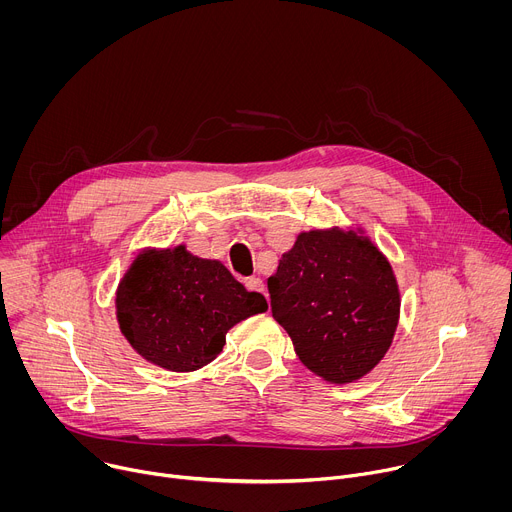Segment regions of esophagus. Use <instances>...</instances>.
<instances>
[{
    "label": "esophagus",
    "mask_w": 512,
    "mask_h": 512,
    "mask_svg": "<svg viewBox=\"0 0 512 512\" xmlns=\"http://www.w3.org/2000/svg\"><path fill=\"white\" fill-rule=\"evenodd\" d=\"M245 287H247L249 291H257V294H265L263 279H259V277H247V279H245Z\"/></svg>",
    "instance_id": "34e87169"
}]
</instances>
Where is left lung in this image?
I'll list each match as a JSON object with an SVG mask.
<instances>
[{
    "label": "left lung",
    "instance_id": "1",
    "mask_svg": "<svg viewBox=\"0 0 512 512\" xmlns=\"http://www.w3.org/2000/svg\"><path fill=\"white\" fill-rule=\"evenodd\" d=\"M271 314L306 367L346 385L387 354L399 322V285L387 257L354 231L300 233L267 279Z\"/></svg>",
    "mask_w": 512,
    "mask_h": 512
}]
</instances>
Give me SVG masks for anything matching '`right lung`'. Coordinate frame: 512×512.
<instances>
[{
    "mask_svg": "<svg viewBox=\"0 0 512 512\" xmlns=\"http://www.w3.org/2000/svg\"><path fill=\"white\" fill-rule=\"evenodd\" d=\"M117 322L123 336L162 369L188 373L221 354L227 332L267 310L221 261L200 259L184 245L135 257L119 281Z\"/></svg>",
    "mask_w": 512,
    "mask_h": 512,
    "instance_id": "obj_1",
    "label": "right lung"
}]
</instances>
